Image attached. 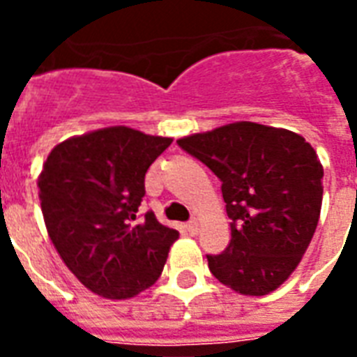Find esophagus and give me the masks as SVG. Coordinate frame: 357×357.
Wrapping results in <instances>:
<instances>
[{"instance_id": "esophagus-1", "label": "esophagus", "mask_w": 357, "mask_h": 357, "mask_svg": "<svg viewBox=\"0 0 357 357\" xmlns=\"http://www.w3.org/2000/svg\"><path fill=\"white\" fill-rule=\"evenodd\" d=\"M185 229L189 231V235H196L198 234V222H196V220H190V222L185 226Z\"/></svg>"}]
</instances>
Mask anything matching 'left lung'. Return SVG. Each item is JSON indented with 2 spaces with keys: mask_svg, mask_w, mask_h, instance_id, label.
I'll list each match as a JSON object with an SVG mask.
<instances>
[{
  "mask_svg": "<svg viewBox=\"0 0 357 357\" xmlns=\"http://www.w3.org/2000/svg\"><path fill=\"white\" fill-rule=\"evenodd\" d=\"M220 181L231 241L207 255L218 282L248 296L272 293L298 266L322 206V165L304 137L235 122L178 140Z\"/></svg>",
  "mask_w": 357,
  "mask_h": 357,
  "instance_id": "8db88e82",
  "label": "left lung"
}]
</instances>
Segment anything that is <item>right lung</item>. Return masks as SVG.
I'll return each mask as SVG.
<instances>
[{
    "label": "right lung",
    "mask_w": 357,
    "mask_h": 357,
    "mask_svg": "<svg viewBox=\"0 0 357 357\" xmlns=\"http://www.w3.org/2000/svg\"><path fill=\"white\" fill-rule=\"evenodd\" d=\"M170 144L114 126L64 140L42 167L47 235L74 276L103 298H131L151 287L179 237L151 211L139 220L146 172Z\"/></svg>",
    "instance_id": "right-lung-1"
}]
</instances>
